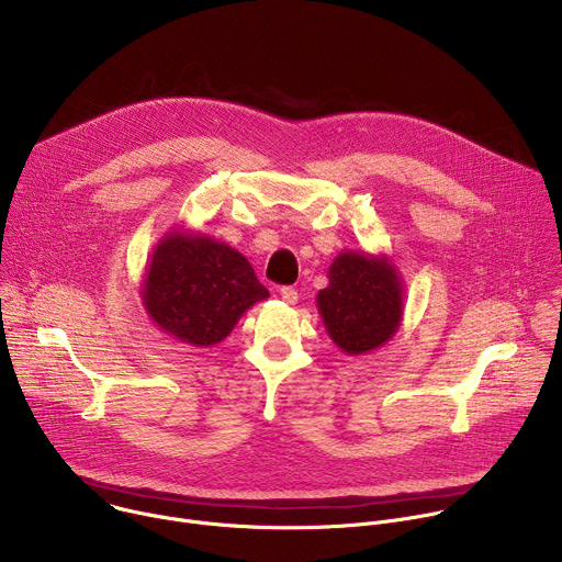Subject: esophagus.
I'll use <instances>...</instances> for the list:
<instances>
[{
	"instance_id": "obj_1",
	"label": "esophagus",
	"mask_w": 562,
	"mask_h": 562,
	"mask_svg": "<svg viewBox=\"0 0 562 562\" xmlns=\"http://www.w3.org/2000/svg\"><path fill=\"white\" fill-rule=\"evenodd\" d=\"M280 297L286 302V304H295L297 302V291L293 286H282L280 289Z\"/></svg>"
}]
</instances>
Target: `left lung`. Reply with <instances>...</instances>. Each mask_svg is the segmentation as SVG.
Returning a JSON list of instances; mask_svg holds the SVG:
<instances>
[{
  "mask_svg": "<svg viewBox=\"0 0 562 562\" xmlns=\"http://www.w3.org/2000/svg\"><path fill=\"white\" fill-rule=\"evenodd\" d=\"M329 286L317 291V311L329 338L347 353L362 356L400 329L405 284L384 256L342 251L329 267Z\"/></svg>",
  "mask_w": 562,
  "mask_h": 562,
  "instance_id": "1",
  "label": "left lung"
}]
</instances>
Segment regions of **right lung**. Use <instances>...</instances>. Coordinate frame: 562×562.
<instances>
[{
	"mask_svg": "<svg viewBox=\"0 0 562 562\" xmlns=\"http://www.w3.org/2000/svg\"><path fill=\"white\" fill-rule=\"evenodd\" d=\"M269 291L249 260L211 235L171 228L153 249L142 304L165 334L191 347L222 342Z\"/></svg>",
	"mask_w": 562,
	"mask_h": 562,
	"instance_id": "1",
	"label": "right lung"
}]
</instances>
